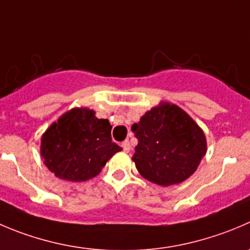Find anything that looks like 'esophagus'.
Segmentation results:
<instances>
[{
	"label": "esophagus",
	"mask_w": 250,
	"mask_h": 250,
	"mask_svg": "<svg viewBox=\"0 0 250 250\" xmlns=\"http://www.w3.org/2000/svg\"><path fill=\"white\" fill-rule=\"evenodd\" d=\"M122 147H123V151L129 152V150H130V144H129V142H128V140H125V142L122 143Z\"/></svg>",
	"instance_id": "34e87169"
}]
</instances>
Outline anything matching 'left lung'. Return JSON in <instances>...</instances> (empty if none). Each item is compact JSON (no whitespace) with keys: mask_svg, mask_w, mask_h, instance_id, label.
Masks as SVG:
<instances>
[{"mask_svg":"<svg viewBox=\"0 0 250 250\" xmlns=\"http://www.w3.org/2000/svg\"><path fill=\"white\" fill-rule=\"evenodd\" d=\"M138 145L132 160L144 178L168 187L197 171L207 152L202 128L177 105L161 103L132 125Z\"/></svg>","mask_w":250,"mask_h":250,"instance_id":"left-lung-1","label":"left lung"}]
</instances>
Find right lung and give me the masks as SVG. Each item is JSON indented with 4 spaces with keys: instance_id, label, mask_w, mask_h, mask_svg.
<instances>
[{
    "instance_id": "add662e5",
    "label": "right lung",
    "mask_w": 250,
    "mask_h": 250,
    "mask_svg": "<svg viewBox=\"0 0 250 250\" xmlns=\"http://www.w3.org/2000/svg\"><path fill=\"white\" fill-rule=\"evenodd\" d=\"M107 120L89 108H72L53 122L41 138L40 152L56 177L83 182L99 174L122 147L112 142Z\"/></svg>"
}]
</instances>
